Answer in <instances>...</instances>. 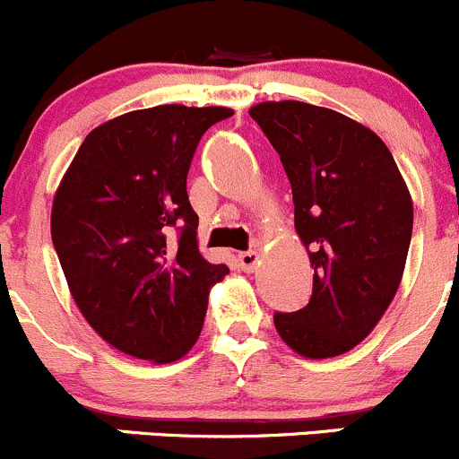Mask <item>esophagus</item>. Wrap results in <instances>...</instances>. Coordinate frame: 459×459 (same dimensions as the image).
Returning a JSON list of instances; mask_svg holds the SVG:
<instances>
[{"label": "esophagus", "instance_id": "34e87169", "mask_svg": "<svg viewBox=\"0 0 459 459\" xmlns=\"http://www.w3.org/2000/svg\"><path fill=\"white\" fill-rule=\"evenodd\" d=\"M239 266H242L244 273H253L259 264V255L255 250H246V253H239Z\"/></svg>", "mask_w": 459, "mask_h": 459}]
</instances>
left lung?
Listing matches in <instances>:
<instances>
[{"label": "left lung", "instance_id": "obj_1", "mask_svg": "<svg viewBox=\"0 0 459 459\" xmlns=\"http://www.w3.org/2000/svg\"><path fill=\"white\" fill-rule=\"evenodd\" d=\"M248 114L281 158L294 229L315 268L310 303L277 312L274 327L306 359L341 356L394 301L411 242V195L387 144L365 125L301 100H266Z\"/></svg>", "mask_w": 459, "mask_h": 459}]
</instances>
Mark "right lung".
<instances>
[{"label":"right lung","mask_w":459,"mask_h":459,"mask_svg":"<svg viewBox=\"0 0 459 459\" xmlns=\"http://www.w3.org/2000/svg\"><path fill=\"white\" fill-rule=\"evenodd\" d=\"M229 108L158 105L85 136L52 202V244L81 315L123 354L173 363L195 345L211 286L197 248L193 153Z\"/></svg>","instance_id":"1"}]
</instances>
